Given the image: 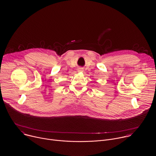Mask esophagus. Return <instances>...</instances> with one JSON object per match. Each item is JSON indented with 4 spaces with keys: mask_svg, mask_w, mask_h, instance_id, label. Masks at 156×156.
<instances>
[{
    "mask_svg": "<svg viewBox=\"0 0 156 156\" xmlns=\"http://www.w3.org/2000/svg\"><path fill=\"white\" fill-rule=\"evenodd\" d=\"M83 68H79L78 69V73H83Z\"/></svg>",
    "mask_w": 156,
    "mask_h": 156,
    "instance_id": "obj_1",
    "label": "esophagus"
}]
</instances>
